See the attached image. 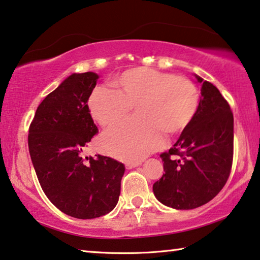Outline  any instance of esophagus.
Returning a JSON list of instances; mask_svg holds the SVG:
<instances>
[{
	"label": "esophagus",
	"instance_id": "1",
	"mask_svg": "<svg viewBox=\"0 0 260 260\" xmlns=\"http://www.w3.org/2000/svg\"><path fill=\"white\" fill-rule=\"evenodd\" d=\"M142 164V162H127L126 164V168L127 169H133L135 167H138V166H140Z\"/></svg>",
	"mask_w": 260,
	"mask_h": 260
}]
</instances>
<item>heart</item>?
<instances>
[{
	"instance_id": "b5f03b06",
	"label": "heart",
	"mask_w": 260,
	"mask_h": 260,
	"mask_svg": "<svg viewBox=\"0 0 260 260\" xmlns=\"http://www.w3.org/2000/svg\"><path fill=\"white\" fill-rule=\"evenodd\" d=\"M117 90L98 87L88 99L95 121L111 128L134 107L135 115L104 135L102 147L123 161H140L165 142L164 132L177 134L187 128L200 106V92L185 77L135 68L114 80Z\"/></svg>"
}]
</instances>
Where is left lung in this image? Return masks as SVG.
Wrapping results in <instances>:
<instances>
[{"instance_id": "left-lung-1", "label": "left lung", "mask_w": 260, "mask_h": 260, "mask_svg": "<svg viewBox=\"0 0 260 260\" xmlns=\"http://www.w3.org/2000/svg\"><path fill=\"white\" fill-rule=\"evenodd\" d=\"M201 85L192 121L168 153L161 154L165 174L153 184L158 202L177 210L208 203L225 185L234 157V115L218 88L193 75Z\"/></svg>"}]
</instances>
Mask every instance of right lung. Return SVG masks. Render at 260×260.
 <instances>
[{
  "label": "right lung",
  "instance_id": "add662e5",
  "mask_svg": "<svg viewBox=\"0 0 260 260\" xmlns=\"http://www.w3.org/2000/svg\"><path fill=\"white\" fill-rule=\"evenodd\" d=\"M99 76L72 73L37 107L29 128L31 161L41 187L53 205L71 217L91 219L117 205L125 166L81 153L98 133L87 100Z\"/></svg>",
  "mask_w": 260,
  "mask_h": 260
}]
</instances>
